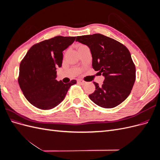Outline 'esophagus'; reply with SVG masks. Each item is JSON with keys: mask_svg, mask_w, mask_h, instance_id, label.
<instances>
[{"mask_svg": "<svg viewBox=\"0 0 160 160\" xmlns=\"http://www.w3.org/2000/svg\"><path fill=\"white\" fill-rule=\"evenodd\" d=\"M77 82H78V83H79L81 85H85L86 83V82L85 81L81 80V79H78V80H77Z\"/></svg>", "mask_w": 160, "mask_h": 160, "instance_id": "1", "label": "esophagus"}]
</instances>
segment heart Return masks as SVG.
I'll return each instance as SVG.
<instances>
[{
    "label": "heart",
    "instance_id": "b5f03b06",
    "mask_svg": "<svg viewBox=\"0 0 160 160\" xmlns=\"http://www.w3.org/2000/svg\"><path fill=\"white\" fill-rule=\"evenodd\" d=\"M83 46H85V45H79L78 46V49H79V48H80V47H83Z\"/></svg>",
    "mask_w": 160,
    "mask_h": 160
}]
</instances>
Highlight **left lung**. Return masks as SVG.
Segmentation results:
<instances>
[{"label":"left lung","instance_id":"1","mask_svg":"<svg viewBox=\"0 0 160 160\" xmlns=\"http://www.w3.org/2000/svg\"><path fill=\"white\" fill-rule=\"evenodd\" d=\"M76 41L88 45L92 67L105 77L102 85L93 82L95 90L90 99L103 108H113L126 99L135 81V67L131 54L122 43L99 33L78 36Z\"/></svg>","mask_w":160,"mask_h":160}]
</instances>
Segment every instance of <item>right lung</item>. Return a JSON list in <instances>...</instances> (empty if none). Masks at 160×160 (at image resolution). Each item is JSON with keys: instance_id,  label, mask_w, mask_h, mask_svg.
<instances>
[{"instance_id": "1", "label": "right lung", "mask_w": 160, "mask_h": 160, "mask_svg": "<svg viewBox=\"0 0 160 160\" xmlns=\"http://www.w3.org/2000/svg\"><path fill=\"white\" fill-rule=\"evenodd\" d=\"M76 37L57 36L36 43L28 51L19 67L18 82L28 102L43 110L55 108L64 99L70 87L77 83L58 81L57 68L61 67L62 51Z\"/></svg>"}]
</instances>
